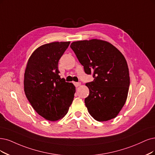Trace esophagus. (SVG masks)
<instances>
[{
	"label": "esophagus",
	"instance_id": "obj_1",
	"mask_svg": "<svg viewBox=\"0 0 155 155\" xmlns=\"http://www.w3.org/2000/svg\"><path fill=\"white\" fill-rule=\"evenodd\" d=\"M73 84H74V86H75L76 87L80 86V85H81V82H74Z\"/></svg>",
	"mask_w": 155,
	"mask_h": 155
}]
</instances>
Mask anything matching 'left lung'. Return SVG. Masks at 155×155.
<instances>
[{"instance_id":"obj_1","label":"left lung","mask_w":155,"mask_h":155,"mask_svg":"<svg viewBox=\"0 0 155 155\" xmlns=\"http://www.w3.org/2000/svg\"><path fill=\"white\" fill-rule=\"evenodd\" d=\"M70 47L85 73H93L94 81L85 84L89 89L84 101L89 113L98 121L115 118L127 101L130 86L124 55L111 43L97 39L74 41Z\"/></svg>"}]
</instances>
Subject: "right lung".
<instances>
[{"mask_svg": "<svg viewBox=\"0 0 155 155\" xmlns=\"http://www.w3.org/2000/svg\"><path fill=\"white\" fill-rule=\"evenodd\" d=\"M70 41L52 42L38 47L28 59L24 74V91L36 112L45 119L57 121L68 113L75 93L72 83L59 73L58 62Z\"/></svg>", "mask_w": 155, "mask_h": 155, "instance_id": "right-lung-1", "label": "right lung"}]
</instances>
